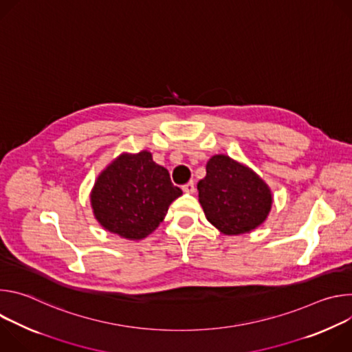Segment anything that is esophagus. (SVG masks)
Masks as SVG:
<instances>
[{
	"label": "esophagus",
	"instance_id": "34e87169",
	"mask_svg": "<svg viewBox=\"0 0 352 352\" xmlns=\"http://www.w3.org/2000/svg\"><path fill=\"white\" fill-rule=\"evenodd\" d=\"M182 190L185 192V193H195V190H196V188H195V184L190 181V182H188V184H185L184 186H182Z\"/></svg>",
	"mask_w": 352,
	"mask_h": 352
}]
</instances>
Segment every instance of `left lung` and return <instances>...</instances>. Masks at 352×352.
<instances>
[{"mask_svg": "<svg viewBox=\"0 0 352 352\" xmlns=\"http://www.w3.org/2000/svg\"><path fill=\"white\" fill-rule=\"evenodd\" d=\"M199 202L206 219L227 235L250 232L272 209L269 186L249 168L228 156H213L206 177L197 182Z\"/></svg>", "mask_w": 352, "mask_h": 352, "instance_id": "8db88e82", "label": "left lung"}]
</instances>
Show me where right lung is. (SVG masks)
<instances>
[{
	"label": "right lung",
	"instance_id": "obj_1",
	"mask_svg": "<svg viewBox=\"0 0 352 352\" xmlns=\"http://www.w3.org/2000/svg\"><path fill=\"white\" fill-rule=\"evenodd\" d=\"M182 190L168 171L146 150L121 155L98 175L91 190V208L106 230L126 239L152 234Z\"/></svg>",
	"mask_w": 352,
	"mask_h": 352
}]
</instances>
